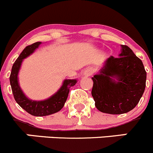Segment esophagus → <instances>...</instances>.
Instances as JSON below:
<instances>
[{"label":"esophagus","mask_w":153,"mask_h":153,"mask_svg":"<svg viewBox=\"0 0 153 153\" xmlns=\"http://www.w3.org/2000/svg\"><path fill=\"white\" fill-rule=\"evenodd\" d=\"M91 74H92V71H91L90 69L89 70H87V71L85 72V75L87 76H90Z\"/></svg>","instance_id":"1"}]
</instances>
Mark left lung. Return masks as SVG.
<instances>
[{
  "instance_id": "left-lung-1",
  "label": "left lung",
  "mask_w": 153,
  "mask_h": 153,
  "mask_svg": "<svg viewBox=\"0 0 153 153\" xmlns=\"http://www.w3.org/2000/svg\"><path fill=\"white\" fill-rule=\"evenodd\" d=\"M118 58L109 57L94 75L91 95L99 111L123 114L133 110L146 87V72L143 62L126 45Z\"/></svg>"
}]
</instances>
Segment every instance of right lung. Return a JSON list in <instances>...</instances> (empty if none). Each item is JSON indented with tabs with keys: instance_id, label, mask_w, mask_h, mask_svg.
I'll use <instances>...</instances> for the list:
<instances>
[{
	"instance_id": "1",
	"label": "right lung",
	"mask_w": 153,
	"mask_h": 153,
	"mask_svg": "<svg viewBox=\"0 0 153 153\" xmlns=\"http://www.w3.org/2000/svg\"><path fill=\"white\" fill-rule=\"evenodd\" d=\"M41 43V42H37L30 46H26L23 49L20 56L13 65L10 76L13 94L17 104L26 112L35 116H49L60 111L66 102L70 88L74 86L77 82L76 79H65L61 88L51 97L43 101H33L29 99L24 94L19 83L18 78L22 63L23 60L31 55Z\"/></svg>"
}]
</instances>
